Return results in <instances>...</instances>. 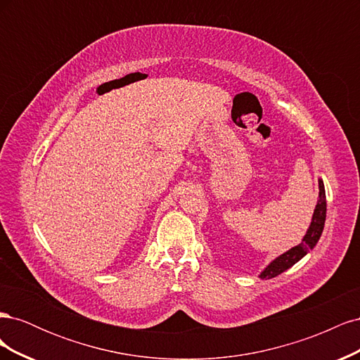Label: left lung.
Instances as JSON below:
<instances>
[{"mask_svg":"<svg viewBox=\"0 0 360 360\" xmlns=\"http://www.w3.org/2000/svg\"><path fill=\"white\" fill-rule=\"evenodd\" d=\"M319 188H320V195H319L320 200H319L317 205H315L312 222L309 225V230H308L307 236L303 237L300 245L291 248L290 250H287L285 254H282L281 257L271 261V263L263 271H261V275H259L261 279H270V278H275V276L281 275L282 271H285L292 264H296L300 258H303L315 245H317L319 238L323 233L324 221H326V192H324L323 180H319Z\"/></svg>","mask_w":360,"mask_h":360,"instance_id":"8db88e82","label":"left lung"}]
</instances>
